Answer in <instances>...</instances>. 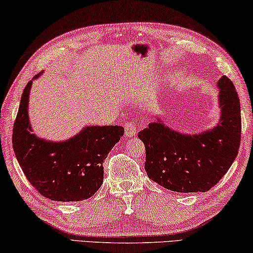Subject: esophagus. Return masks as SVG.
<instances>
[{
    "label": "esophagus",
    "instance_id": "obj_1",
    "mask_svg": "<svg viewBox=\"0 0 253 253\" xmlns=\"http://www.w3.org/2000/svg\"><path fill=\"white\" fill-rule=\"evenodd\" d=\"M124 131H126V137H134L137 134V127L132 122H127L124 124Z\"/></svg>",
    "mask_w": 253,
    "mask_h": 253
}]
</instances>
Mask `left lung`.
<instances>
[{
    "label": "left lung",
    "mask_w": 253,
    "mask_h": 253,
    "mask_svg": "<svg viewBox=\"0 0 253 253\" xmlns=\"http://www.w3.org/2000/svg\"><path fill=\"white\" fill-rule=\"evenodd\" d=\"M220 121L198 134L172 130L157 117L138 133L145 145V170L150 179L176 192H205L228 171L241 143V103L226 76L217 82Z\"/></svg>",
    "instance_id": "obj_1"
}]
</instances>
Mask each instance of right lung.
Masks as SVG:
<instances>
[{
  "instance_id": "obj_1",
  "label": "right lung",
  "mask_w": 253,
  "mask_h": 253,
  "mask_svg": "<svg viewBox=\"0 0 253 253\" xmlns=\"http://www.w3.org/2000/svg\"><path fill=\"white\" fill-rule=\"evenodd\" d=\"M32 82L24 88L13 124L12 146L17 161L29 182L46 198L56 202L91 198L102 184V164L123 136V126H86L64 141L41 139L32 133L29 119Z\"/></svg>"
}]
</instances>
